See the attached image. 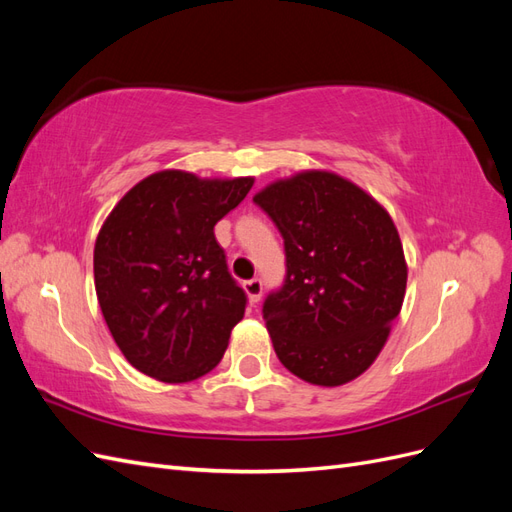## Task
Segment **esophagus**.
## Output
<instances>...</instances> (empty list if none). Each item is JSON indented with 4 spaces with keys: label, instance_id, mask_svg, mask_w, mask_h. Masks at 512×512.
Masks as SVG:
<instances>
[{
    "label": "esophagus",
    "instance_id": "1",
    "mask_svg": "<svg viewBox=\"0 0 512 512\" xmlns=\"http://www.w3.org/2000/svg\"><path fill=\"white\" fill-rule=\"evenodd\" d=\"M243 288H245L247 297H250L252 303H258V301H260V297H262V280H258V277H254V280L243 282Z\"/></svg>",
    "mask_w": 512,
    "mask_h": 512
}]
</instances>
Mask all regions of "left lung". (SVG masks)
I'll return each instance as SVG.
<instances>
[{"mask_svg": "<svg viewBox=\"0 0 512 512\" xmlns=\"http://www.w3.org/2000/svg\"><path fill=\"white\" fill-rule=\"evenodd\" d=\"M254 203L284 239V284L262 303L277 359L320 386L361 376L406 294L404 247L391 215L324 170L275 181Z\"/></svg>", "mask_w": 512, "mask_h": 512, "instance_id": "obj_1", "label": "left lung"}]
</instances>
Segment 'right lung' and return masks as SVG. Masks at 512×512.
Masks as SVG:
<instances>
[{"mask_svg":"<svg viewBox=\"0 0 512 512\" xmlns=\"http://www.w3.org/2000/svg\"><path fill=\"white\" fill-rule=\"evenodd\" d=\"M252 183L162 170L106 218L94 250L98 303L115 344L143 374L190 382L222 361L247 294L213 226Z\"/></svg>","mask_w":512,"mask_h":512,"instance_id":"1","label":"right lung"}]
</instances>
